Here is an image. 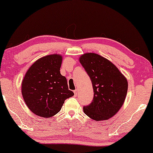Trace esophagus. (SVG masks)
<instances>
[{"mask_svg": "<svg viewBox=\"0 0 153 153\" xmlns=\"http://www.w3.org/2000/svg\"><path fill=\"white\" fill-rule=\"evenodd\" d=\"M74 96L77 95V90H75V91H74Z\"/></svg>", "mask_w": 153, "mask_h": 153, "instance_id": "obj_1", "label": "esophagus"}]
</instances>
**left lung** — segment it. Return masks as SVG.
I'll use <instances>...</instances> for the list:
<instances>
[{
  "label": "left lung",
  "instance_id": "8db88e82",
  "mask_svg": "<svg viewBox=\"0 0 153 153\" xmlns=\"http://www.w3.org/2000/svg\"><path fill=\"white\" fill-rule=\"evenodd\" d=\"M79 61L91 79L94 92L93 101L83 106V111L95 120H108L124 103L127 79L111 62L97 53L83 54Z\"/></svg>",
  "mask_w": 153,
  "mask_h": 153
}]
</instances>
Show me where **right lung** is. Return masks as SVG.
Segmentation results:
<instances>
[{
	"mask_svg": "<svg viewBox=\"0 0 153 153\" xmlns=\"http://www.w3.org/2000/svg\"><path fill=\"white\" fill-rule=\"evenodd\" d=\"M62 56L58 54L39 58L27 71L22 85L25 103L33 114L49 118L61 109L65 100L74 93L60 72Z\"/></svg>",
	"mask_w": 153,
	"mask_h": 153,
	"instance_id": "obj_1",
	"label": "right lung"
}]
</instances>
